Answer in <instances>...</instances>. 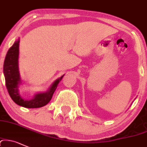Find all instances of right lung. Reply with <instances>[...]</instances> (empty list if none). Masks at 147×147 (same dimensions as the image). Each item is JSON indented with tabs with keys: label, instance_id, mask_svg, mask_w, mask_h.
I'll list each match as a JSON object with an SVG mask.
<instances>
[{
	"label": "right lung",
	"instance_id": "1",
	"mask_svg": "<svg viewBox=\"0 0 147 147\" xmlns=\"http://www.w3.org/2000/svg\"><path fill=\"white\" fill-rule=\"evenodd\" d=\"M19 46L20 38L15 42L12 46L9 49L3 64V74L5 80V86L10 97L17 105L26 108H39L47 104L51 100L55 90L62 76L56 80L53 83L47 92L35 94L31 100H26L22 98L19 92V85L21 83L20 71H19Z\"/></svg>",
	"mask_w": 147,
	"mask_h": 147
}]
</instances>
